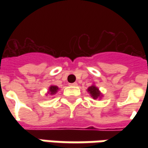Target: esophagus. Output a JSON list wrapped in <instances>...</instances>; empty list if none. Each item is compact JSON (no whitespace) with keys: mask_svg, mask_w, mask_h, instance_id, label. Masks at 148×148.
<instances>
[{"mask_svg":"<svg viewBox=\"0 0 148 148\" xmlns=\"http://www.w3.org/2000/svg\"><path fill=\"white\" fill-rule=\"evenodd\" d=\"M69 86H77V82H74V83H70L69 84Z\"/></svg>","mask_w":148,"mask_h":148,"instance_id":"esophagus-1","label":"esophagus"}]
</instances>
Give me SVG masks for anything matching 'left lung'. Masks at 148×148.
I'll list each match as a JSON object with an SVG mask.
<instances>
[{
	"instance_id": "left-lung-1",
	"label": "left lung",
	"mask_w": 148,
	"mask_h": 148,
	"mask_svg": "<svg viewBox=\"0 0 148 148\" xmlns=\"http://www.w3.org/2000/svg\"><path fill=\"white\" fill-rule=\"evenodd\" d=\"M87 91H88V93H90V94L91 95V97H93V99H97V98L101 97V96H102L101 92H100L99 89L97 86H95L94 85L89 87L87 89Z\"/></svg>"
}]
</instances>
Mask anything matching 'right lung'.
Returning a JSON list of instances; mask_svg holds the SVG:
<instances>
[{"instance_id": "obj_1", "label": "right lung", "mask_w": 148, "mask_h": 148, "mask_svg": "<svg viewBox=\"0 0 148 148\" xmlns=\"http://www.w3.org/2000/svg\"><path fill=\"white\" fill-rule=\"evenodd\" d=\"M58 87L57 86H51L49 87L48 90V93L51 94V95H54L55 93L58 92Z\"/></svg>"}]
</instances>
